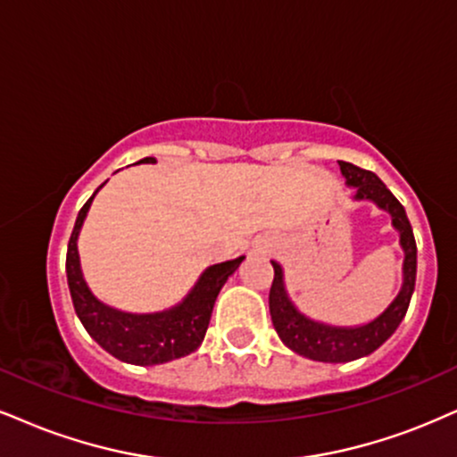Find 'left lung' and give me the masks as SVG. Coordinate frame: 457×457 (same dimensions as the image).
<instances>
[{
    "label": "left lung",
    "instance_id": "left-lung-1",
    "mask_svg": "<svg viewBox=\"0 0 457 457\" xmlns=\"http://www.w3.org/2000/svg\"><path fill=\"white\" fill-rule=\"evenodd\" d=\"M339 167L347 184L356 186V199L375 201L381 210L392 213V224L401 233V245L404 250V281L392 305L373 322L358 326V328H335V326L313 322L296 312L284 290L281 267L273 262L275 275L271 292H269V312H271L275 330L292 352L318 360V362H349V360L369 356L377 347L384 345L407 313L415 290V275H418V245H415L413 228L401 201L386 188V184L373 171H366L345 161H339Z\"/></svg>",
    "mask_w": 457,
    "mask_h": 457
}]
</instances>
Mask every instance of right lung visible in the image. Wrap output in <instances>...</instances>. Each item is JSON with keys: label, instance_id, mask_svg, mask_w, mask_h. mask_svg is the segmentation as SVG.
Returning <instances> with one entry per match:
<instances>
[{"label": "right lung", "instance_id": "add662e5", "mask_svg": "<svg viewBox=\"0 0 457 457\" xmlns=\"http://www.w3.org/2000/svg\"><path fill=\"white\" fill-rule=\"evenodd\" d=\"M139 162H154V159L145 156ZM93 196L78 212L73 233L70 244H67L65 261L67 284H70L73 309H76L84 328L105 352H110L112 356L129 364L152 366L193 353L203 343L207 326H210L218 292L222 290L224 281L235 273V269L239 267L244 256L228 262L213 264V267L207 269L201 275L195 290L184 298L182 305L169 309V312L148 315L116 312V309L105 307L104 303H99L91 295V290L84 284L80 261H78V233H80V227L84 218H87L88 207H91Z\"/></svg>", "mask_w": 457, "mask_h": 457}]
</instances>
